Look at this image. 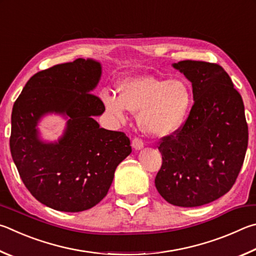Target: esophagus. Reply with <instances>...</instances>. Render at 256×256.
<instances>
[{
  "label": "esophagus",
  "mask_w": 256,
  "mask_h": 256,
  "mask_svg": "<svg viewBox=\"0 0 256 256\" xmlns=\"http://www.w3.org/2000/svg\"><path fill=\"white\" fill-rule=\"evenodd\" d=\"M132 146L134 147L135 150H142V147H144V142H142L140 138H134L132 142Z\"/></svg>",
  "instance_id": "34e87169"
}]
</instances>
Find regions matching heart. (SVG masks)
Returning a JSON list of instances; mask_svg holds the SVG:
<instances>
[{
	"mask_svg": "<svg viewBox=\"0 0 256 256\" xmlns=\"http://www.w3.org/2000/svg\"><path fill=\"white\" fill-rule=\"evenodd\" d=\"M119 96L106 91L102 100L106 111L116 119L124 120L126 110L138 112V124L147 134L165 136L181 127L189 110L191 96L181 80L137 75L119 84Z\"/></svg>",
	"mask_w": 256,
	"mask_h": 256,
	"instance_id": "1",
	"label": "heart"
}]
</instances>
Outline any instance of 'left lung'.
I'll return each instance as SVG.
<instances>
[{"label":"left lung","mask_w":256,"mask_h":256,"mask_svg":"<svg viewBox=\"0 0 256 256\" xmlns=\"http://www.w3.org/2000/svg\"><path fill=\"white\" fill-rule=\"evenodd\" d=\"M173 67L192 83L194 102L184 124L160 142L163 162L155 186L168 204L199 207L234 186L248 127L240 94L220 65L181 60Z\"/></svg>","instance_id":"1"}]
</instances>
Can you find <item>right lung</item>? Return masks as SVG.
<instances>
[{
  "mask_svg": "<svg viewBox=\"0 0 256 256\" xmlns=\"http://www.w3.org/2000/svg\"><path fill=\"white\" fill-rule=\"evenodd\" d=\"M100 78V62L78 58L36 73L13 104V162L30 194L49 208L78 212L94 207L106 196L116 166L132 153L124 132L100 128L93 119L106 110L91 93ZM48 112L69 116L56 143L40 141L35 128Z\"/></svg>",
  "mask_w": 256,
  "mask_h": 256,
  "instance_id": "right-lung-1",
  "label": "right lung"
}]
</instances>
